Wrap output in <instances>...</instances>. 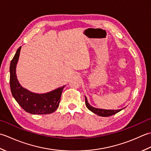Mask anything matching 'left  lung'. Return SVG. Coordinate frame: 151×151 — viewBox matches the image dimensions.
Masks as SVG:
<instances>
[{"mask_svg": "<svg viewBox=\"0 0 151 151\" xmlns=\"http://www.w3.org/2000/svg\"><path fill=\"white\" fill-rule=\"evenodd\" d=\"M85 99H86L85 102H86V107H87L91 111H92L93 113H94L98 115H100V116H102V117L111 116V115H113L115 114L118 113V112L120 111L121 110H122V109H121V110H104V109L96 108L91 106H90V104L88 103L86 97H85Z\"/></svg>", "mask_w": 151, "mask_h": 151, "instance_id": "8db88e82", "label": "left lung"}]
</instances>
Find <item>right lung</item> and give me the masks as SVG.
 <instances>
[{"label":"right lung","instance_id":"1","mask_svg":"<svg viewBox=\"0 0 151 151\" xmlns=\"http://www.w3.org/2000/svg\"><path fill=\"white\" fill-rule=\"evenodd\" d=\"M21 47L17 49L9 67V84L13 97L21 107L31 114H49L55 111L59 106L61 95L65 86L43 94L34 93L22 88L16 75V65Z\"/></svg>","mask_w":151,"mask_h":151}]
</instances>
